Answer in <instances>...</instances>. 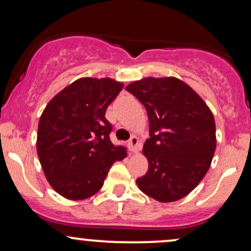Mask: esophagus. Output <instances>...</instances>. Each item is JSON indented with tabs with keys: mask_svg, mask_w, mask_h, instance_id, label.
<instances>
[{
	"mask_svg": "<svg viewBox=\"0 0 251 251\" xmlns=\"http://www.w3.org/2000/svg\"><path fill=\"white\" fill-rule=\"evenodd\" d=\"M128 148H129V151L133 152V153L138 152V149H139V139L133 135V137L128 140Z\"/></svg>",
	"mask_w": 251,
	"mask_h": 251,
	"instance_id": "esophagus-1",
	"label": "esophagus"
}]
</instances>
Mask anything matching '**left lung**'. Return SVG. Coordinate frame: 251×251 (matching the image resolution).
Returning <instances> with one entry per match:
<instances>
[{
  "instance_id": "obj_1",
  "label": "left lung",
  "mask_w": 251,
  "mask_h": 251,
  "mask_svg": "<svg viewBox=\"0 0 251 251\" xmlns=\"http://www.w3.org/2000/svg\"><path fill=\"white\" fill-rule=\"evenodd\" d=\"M126 91L145 106L150 139L144 144L149 170L137 185L153 200L185 197L200 184L216 150L215 119L201 98L177 77H145Z\"/></svg>"
}]
</instances>
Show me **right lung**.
Wrapping results in <instances>:
<instances>
[{
    "label": "right lung",
    "instance_id": "right-lung-1",
    "mask_svg": "<svg viewBox=\"0 0 251 251\" xmlns=\"http://www.w3.org/2000/svg\"><path fill=\"white\" fill-rule=\"evenodd\" d=\"M123 87L108 77H82L63 88L42 112L37 155L51 188L67 200L97 194L113 163L127 155L125 148L112 144V124L105 118Z\"/></svg>",
    "mask_w": 251,
    "mask_h": 251
}]
</instances>
